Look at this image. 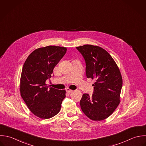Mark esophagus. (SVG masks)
I'll use <instances>...</instances> for the list:
<instances>
[{
	"label": "esophagus",
	"instance_id": "esophagus-1",
	"mask_svg": "<svg viewBox=\"0 0 146 146\" xmlns=\"http://www.w3.org/2000/svg\"><path fill=\"white\" fill-rule=\"evenodd\" d=\"M66 91H67V93L71 94V93H72V92H73V90H70V89H68V88H67V89H66Z\"/></svg>",
	"mask_w": 146,
	"mask_h": 146
}]
</instances>
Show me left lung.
<instances>
[{"label": "left lung", "instance_id": "8db88e82", "mask_svg": "<svg viewBox=\"0 0 146 146\" xmlns=\"http://www.w3.org/2000/svg\"><path fill=\"white\" fill-rule=\"evenodd\" d=\"M86 64L87 78L96 79L94 94L83 95L80 104L83 112L91 119L107 118L119 104L122 87L120 71L111 55L104 49L91 45L76 47Z\"/></svg>", "mask_w": 146, "mask_h": 146}]
</instances>
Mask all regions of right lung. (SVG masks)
Returning <instances> with one entry per match:
<instances>
[{"mask_svg":"<svg viewBox=\"0 0 146 146\" xmlns=\"http://www.w3.org/2000/svg\"><path fill=\"white\" fill-rule=\"evenodd\" d=\"M67 51L64 47L48 46L34 50L26 59L20 78V94L29 110L42 119L57 114L66 97L65 90L49 88L46 80Z\"/></svg>","mask_w":146,"mask_h":146,"instance_id":"1","label":"right lung"}]
</instances>
